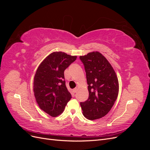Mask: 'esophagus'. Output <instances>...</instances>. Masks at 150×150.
I'll use <instances>...</instances> for the list:
<instances>
[{"instance_id": "34e87169", "label": "esophagus", "mask_w": 150, "mask_h": 150, "mask_svg": "<svg viewBox=\"0 0 150 150\" xmlns=\"http://www.w3.org/2000/svg\"><path fill=\"white\" fill-rule=\"evenodd\" d=\"M77 91H78V88H74V89H73V92H74V93H76Z\"/></svg>"}]
</instances>
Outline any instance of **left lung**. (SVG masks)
Segmentation results:
<instances>
[{
	"label": "left lung",
	"instance_id": "8db88e82",
	"mask_svg": "<svg viewBox=\"0 0 150 150\" xmlns=\"http://www.w3.org/2000/svg\"><path fill=\"white\" fill-rule=\"evenodd\" d=\"M88 84L89 98L80 103L83 115L89 120L103 117L111 110L119 93L116 72L101 53L94 51L81 56Z\"/></svg>",
	"mask_w": 150,
	"mask_h": 150
}]
</instances>
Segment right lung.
Instances as JSON below:
<instances>
[{
	"instance_id": "1",
	"label": "right lung",
	"mask_w": 150,
	"mask_h": 150,
	"mask_svg": "<svg viewBox=\"0 0 150 150\" xmlns=\"http://www.w3.org/2000/svg\"><path fill=\"white\" fill-rule=\"evenodd\" d=\"M76 58L63 52H54L44 59L36 71L33 86L36 102L52 117L61 115L72 98L65 84L64 72Z\"/></svg>"
}]
</instances>
